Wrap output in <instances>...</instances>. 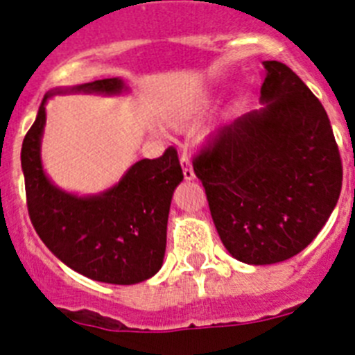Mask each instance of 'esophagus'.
I'll return each instance as SVG.
<instances>
[{"label":"esophagus","mask_w":355,"mask_h":355,"mask_svg":"<svg viewBox=\"0 0 355 355\" xmlns=\"http://www.w3.org/2000/svg\"><path fill=\"white\" fill-rule=\"evenodd\" d=\"M181 165H183L184 180H187V181H193V180H196V172H193L192 162H190V159H188V156H187V155L181 156Z\"/></svg>","instance_id":"esophagus-1"}]
</instances>
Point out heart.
<instances>
[{
	"mask_svg": "<svg viewBox=\"0 0 355 355\" xmlns=\"http://www.w3.org/2000/svg\"><path fill=\"white\" fill-rule=\"evenodd\" d=\"M213 103H215V97H213L211 92H199L197 96L190 97L188 101L175 106L171 114L167 115L165 122H167L168 128L175 131L190 130L208 114Z\"/></svg>",
	"mask_w": 355,
	"mask_h": 355,
	"instance_id": "b5f03b06",
	"label": "heart"
}]
</instances>
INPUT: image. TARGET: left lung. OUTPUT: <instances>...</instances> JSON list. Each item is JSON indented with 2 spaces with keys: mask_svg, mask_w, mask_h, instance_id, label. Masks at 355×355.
I'll list each match as a JSON object with an SVG mask.
<instances>
[{
  "mask_svg": "<svg viewBox=\"0 0 355 355\" xmlns=\"http://www.w3.org/2000/svg\"><path fill=\"white\" fill-rule=\"evenodd\" d=\"M263 67L265 106L222 128L193 159L216 233L247 265L286 261L306 249L336 208L343 180L322 103L288 65Z\"/></svg>",
  "mask_w": 355,
  "mask_h": 355,
  "instance_id": "1",
  "label": "left lung"
}]
</instances>
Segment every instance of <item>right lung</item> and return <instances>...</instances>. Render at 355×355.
Masks as SVG:
<instances>
[{"label": "right lung", "mask_w": 355, "mask_h": 355, "mask_svg": "<svg viewBox=\"0 0 355 355\" xmlns=\"http://www.w3.org/2000/svg\"><path fill=\"white\" fill-rule=\"evenodd\" d=\"M128 90L121 78L49 90L21 149L28 213L40 240L69 268L108 284L142 283L162 268L172 196L183 181L178 153L168 147L159 158L139 159L105 192L78 196L49 180L40 146L51 96Z\"/></svg>", "instance_id": "right-lung-1"}]
</instances>
